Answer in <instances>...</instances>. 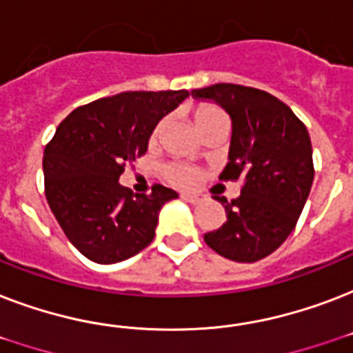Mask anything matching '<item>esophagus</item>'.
<instances>
[{"instance_id": "34e87169", "label": "esophagus", "mask_w": 353, "mask_h": 353, "mask_svg": "<svg viewBox=\"0 0 353 353\" xmlns=\"http://www.w3.org/2000/svg\"><path fill=\"white\" fill-rule=\"evenodd\" d=\"M185 201H188V203H192V205H198L203 201V196L201 194H183L181 196Z\"/></svg>"}]
</instances>
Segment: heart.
Segmentation results:
<instances>
[{
	"label": "heart",
	"mask_w": 353,
	"mask_h": 353,
	"mask_svg": "<svg viewBox=\"0 0 353 353\" xmlns=\"http://www.w3.org/2000/svg\"><path fill=\"white\" fill-rule=\"evenodd\" d=\"M223 119H227L225 113L221 112L220 108L212 106V104H201L194 112V121H196V126L199 128V132H205L207 128L216 124L218 121H223ZM157 133H159V126L154 132V137H157ZM165 174L174 185H179V187H190L198 179L196 170H194L192 166L185 165V163H170V165H166Z\"/></svg>",
	"instance_id": "b5f03b06"
}]
</instances>
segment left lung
Listing matches in <instances>:
<instances>
[{
    "mask_svg": "<svg viewBox=\"0 0 353 353\" xmlns=\"http://www.w3.org/2000/svg\"><path fill=\"white\" fill-rule=\"evenodd\" d=\"M216 102L232 121L229 163L220 179H243L225 207V223L203 236L207 245L234 262H256L276 251L295 229L313 183L312 141L306 126L276 97L238 84L192 90Z\"/></svg>",
    "mask_w": 353,
    "mask_h": 353,
    "instance_id": "8db88e82",
    "label": "left lung"
}]
</instances>
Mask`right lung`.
<instances>
[{"label":"right lung","instance_id":"add662e5","mask_svg":"<svg viewBox=\"0 0 353 353\" xmlns=\"http://www.w3.org/2000/svg\"><path fill=\"white\" fill-rule=\"evenodd\" d=\"M188 97L179 91H124L77 108L43 154L46 196L69 241L97 263H117L152 243L161 207L176 190L135 194L119 177L148 150L161 119Z\"/></svg>","mask_w":353,"mask_h":353}]
</instances>
